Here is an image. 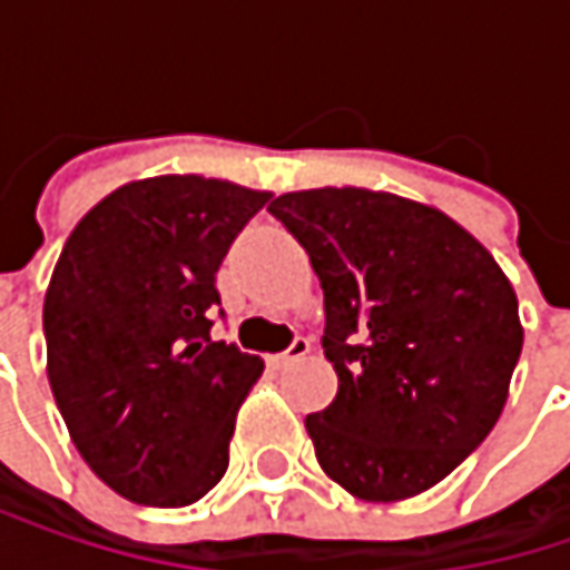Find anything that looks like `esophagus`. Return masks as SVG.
<instances>
[{
  "label": "esophagus",
  "mask_w": 570,
  "mask_h": 570,
  "mask_svg": "<svg viewBox=\"0 0 570 570\" xmlns=\"http://www.w3.org/2000/svg\"><path fill=\"white\" fill-rule=\"evenodd\" d=\"M309 350H313V343H309L306 336H296V340H293V343L286 346L284 353H274V356H271V366H274V370H286V366H289L293 360L306 356Z\"/></svg>",
  "instance_id": "esophagus-1"
}]
</instances>
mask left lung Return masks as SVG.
Returning a JSON list of instances; mask_svg holds the SVG:
<instances>
[{
    "label": "left lung",
    "instance_id": "1",
    "mask_svg": "<svg viewBox=\"0 0 570 570\" xmlns=\"http://www.w3.org/2000/svg\"><path fill=\"white\" fill-rule=\"evenodd\" d=\"M323 286L336 399L306 415L316 462L366 502L412 499L475 452L502 415L521 323L495 257L425 204L363 187L267 207Z\"/></svg>",
    "mask_w": 570,
    "mask_h": 570
}]
</instances>
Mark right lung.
Instances as JSON below:
<instances>
[{"label":"right lung","instance_id":"1","mask_svg":"<svg viewBox=\"0 0 570 570\" xmlns=\"http://www.w3.org/2000/svg\"><path fill=\"white\" fill-rule=\"evenodd\" d=\"M271 200L168 174L118 187L61 247L42 326L49 383L88 469L138 505L184 509L227 472L264 360L210 336L217 271Z\"/></svg>","mask_w":570,"mask_h":570}]
</instances>
